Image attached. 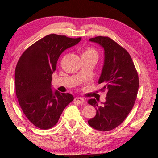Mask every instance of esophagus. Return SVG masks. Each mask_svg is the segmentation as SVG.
Listing matches in <instances>:
<instances>
[{"mask_svg": "<svg viewBox=\"0 0 158 158\" xmlns=\"http://www.w3.org/2000/svg\"><path fill=\"white\" fill-rule=\"evenodd\" d=\"M74 102H75L78 103V104H83V103L85 102L84 99L82 98H79V97H76L75 98H74Z\"/></svg>", "mask_w": 158, "mask_h": 158, "instance_id": "1", "label": "esophagus"}]
</instances>
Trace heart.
<instances>
[{
    "label": "heart",
    "mask_w": 158,
    "mask_h": 158,
    "mask_svg": "<svg viewBox=\"0 0 158 158\" xmlns=\"http://www.w3.org/2000/svg\"><path fill=\"white\" fill-rule=\"evenodd\" d=\"M83 55H93L97 56L98 53L97 52H96L95 49H93L92 47H87L85 48V49L84 52V54Z\"/></svg>",
    "instance_id": "heart-1"
}]
</instances>
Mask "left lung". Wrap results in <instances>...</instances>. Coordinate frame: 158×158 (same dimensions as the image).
Wrapping results in <instances>:
<instances>
[{
  "label": "left lung",
  "instance_id": "8db88e82",
  "mask_svg": "<svg viewBox=\"0 0 158 158\" xmlns=\"http://www.w3.org/2000/svg\"><path fill=\"white\" fill-rule=\"evenodd\" d=\"M90 41L98 43L105 50V63L98 83L100 90L106 93V102L98 105L95 99L88 100L96 109L89 124L99 131H109L125 121L137 99L139 81L130 53L110 37L97 36Z\"/></svg>",
  "mask_w": 158,
  "mask_h": 158
}]
</instances>
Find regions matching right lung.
<instances>
[{
    "instance_id": "1",
    "label": "right lung",
    "mask_w": 158,
    "mask_h": 158,
    "mask_svg": "<svg viewBox=\"0 0 158 158\" xmlns=\"http://www.w3.org/2000/svg\"><path fill=\"white\" fill-rule=\"evenodd\" d=\"M81 40L48 35L27 48L18 60L15 79L19 104L28 121L40 129L54 126L74 100L70 93H53L51 83L61 53Z\"/></svg>"
}]
</instances>
